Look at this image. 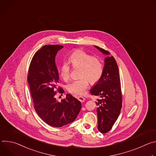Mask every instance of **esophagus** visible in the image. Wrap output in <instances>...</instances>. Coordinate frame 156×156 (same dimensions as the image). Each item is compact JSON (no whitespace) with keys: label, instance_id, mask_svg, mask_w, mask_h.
Returning <instances> with one entry per match:
<instances>
[{"label":"esophagus","instance_id":"1","mask_svg":"<svg viewBox=\"0 0 156 156\" xmlns=\"http://www.w3.org/2000/svg\"><path fill=\"white\" fill-rule=\"evenodd\" d=\"M77 99H78L81 102H83L84 101V100H85L84 98V97H82V96H78Z\"/></svg>","mask_w":156,"mask_h":156}]
</instances>
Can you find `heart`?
<instances>
[{"mask_svg":"<svg viewBox=\"0 0 156 156\" xmlns=\"http://www.w3.org/2000/svg\"><path fill=\"white\" fill-rule=\"evenodd\" d=\"M69 61L74 69H80L78 80H74L66 86L67 91L72 94L81 95L89 85V81L92 84L97 83L101 78L104 65L102 61L81 50L73 52L69 57ZM60 75L65 81H68L70 77V66L63 63L60 67Z\"/></svg>","mask_w":156,"mask_h":156,"instance_id":"b5f03b06","label":"heart"}]
</instances>
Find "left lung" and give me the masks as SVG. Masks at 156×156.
Instances as JSON below:
<instances>
[{"mask_svg":"<svg viewBox=\"0 0 156 156\" xmlns=\"http://www.w3.org/2000/svg\"><path fill=\"white\" fill-rule=\"evenodd\" d=\"M105 55L110 53L104 49L94 46ZM100 99L96 102L98 106V130L106 133L112 128L120 113L122 95L118 65L113 56L105 58L102 76L90 91Z\"/></svg>","mask_w":156,"mask_h":156,"instance_id":"1","label":"left lung"}]
</instances>
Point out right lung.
<instances>
[{
	"instance_id": "1",
	"label": "right lung",
	"mask_w": 156,
	"mask_h": 156,
	"mask_svg": "<svg viewBox=\"0 0 156 156\" xmlns=\"http://www.w3.org/2000/svg\"><path fill=\"white\" fill-rule=\"evenodd\" d=\"M60 45H46L34 55L30 65L28 81L37 115L47 124L62 127L73 122L81 110L80 101L67 94L58 101L55 98L58 72L55 58ZM60 93L64 92L60 87Z\"/></svg>"
}]
</instances>
